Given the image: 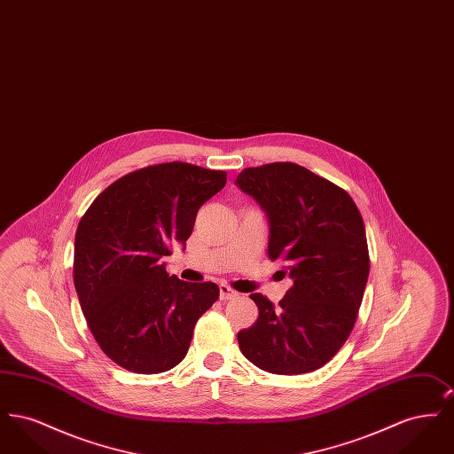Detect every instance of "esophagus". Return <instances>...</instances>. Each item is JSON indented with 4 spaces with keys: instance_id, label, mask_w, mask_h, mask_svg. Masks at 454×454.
<instances>
[{
    "instance_id": "obj_1",
    "label": "esophagus",
    "mask_w": 454,
    "mask_h": 454,
    "mask_svg": "<svg viewBox=\"0 0 454 454\" xmlns=\"http://www.w3.org/2000/svg\"><path fill=\"white\" fill-rule=\"evenodd\" d=\"M237 291H235V289H231L230 286H226V284H221V286H219V298H221L223 301L233 300V298H237Z\"/></svg>"
}]
</instances>
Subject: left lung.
Listing matches in <instances>:
<instances>
[{
  "mask_svg": "<svg viewBox=\"0 0 454 454\" xmlns=\"http://www.w3.org/2000/svg\"><path fill=\"white\" fill-rule=\"evenodd\" d=\"M269 223L267 255L293 286L274 306L250 294L259 318L238 333L243 356L274 374L326 364L356 324L369 276L364 221L344 189L296 163L245 168L235 180Z\"/></svg>",
  "mask_w": 454,
  "mask_h": 454,
  "instance_id": "left-lung-1",
  "label": "left lung"
}]
</instances>
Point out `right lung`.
Listing matches in <instances>:
<instances>
[{
    "mask_svg": "<svg viewBox=\"0 0 454 454\" xmlns=\"http://www.w3.org/2000/svg\"><path fill=\"white\" fill-rule=\"evenodd\" d=\"M226 173L172 161L129 173L98 195L74 237L73 279L88 326L108 357L156 374L182 363L194 326L219 298L215 282L168 276L163 257L185 247L199 207Z\"/></svg>",
    "mask_w": 454,
    "mask_h": 454,
    "instance_id": "add662e5",
    "label": "right lung"
}]
</instances>
